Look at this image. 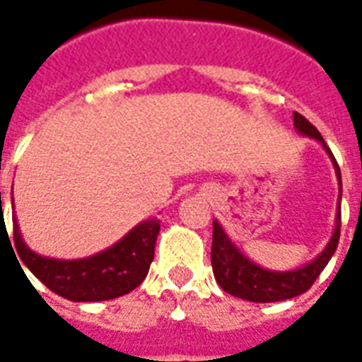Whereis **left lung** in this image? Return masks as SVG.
<instances>
[{
	"mask_svg": "<svg viewBox=\"0 0 362 362\" xmlns=\"http://www.w3.org/2000/svg\"><path fill=\"white\" fill-rule=\"evenodd\" d=\"M293 122H295V129L300 131L303 135H308L315 141L321 142V146L325 148L329 158L332 159L334 170H337L338 184H340V197H342V176H340V167H338L337 159L332 156L331 148L327 146L323 136L314 125L310 124L303 115L293 112ZM340 223H342V216H340V203H338V214H337V227L332 233L331 240L327 247L321 252L320 257H315L312 263L304 264L300 269L287 270V272H272V270L261 269L259 264L252 263L244 253L238 250L221 226L214 220L212 223V270H214L216 281L220 284L223 291H227L233 297L244 298L250 303H278V300H287V298L303 295L308 291L315 278L321 274V270L325 269L329 259L334 255L340 240Z\"/></svg>",
	"mask_w": 362,
	"mask_h": 362,
	"instance_id": "1",
	"label": "left lung"
}]
</instances>
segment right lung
<instances>
[{
	"label": "right lung",
	"mask_w": 362,
	"mask_h": 362,
	"mask_svg": "<svg viewBox=\"0 0 362 362\" xmlns=\"http://www.w3.org/2000/svg\"><path fill=\"white\" fill-rule=\"evenodd\" d=\"M158 233L159 220L152 218L139 223L120 242H116L115 246L98 255L62 261L42 257L39 253L31 252L22 240L16 218L13 220V238L20 261L50 291L73 303L110 300L141 286L153 261Z\"/></svg>",
	"instance_id": "right-lung-1"
}]
</instances>
